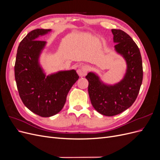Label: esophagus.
Wrapping results in <instances>:
<instances>
[{
    "label": "esophagus",
    "mask_w": 160,
    "mask_h": 160,
    "mask_svg": "<svg viewBox=\"0 0 160 160\" xmlns=\"http://www.w3.org/2000/svg\"><path fill=\"white\" fill-rule=\"evenodd\" d=\"M89 70V67L87 65H84L80 67V68L77 70V72H78L79 76L83 77L87 75Z\"/></svg>",
    "instance_id": "obj_1"
}]
</instances>
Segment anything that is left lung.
I'll return each mask as SVG.
<instances>
[{
    "mask_svg": "<svg viewBox=\"0 0 160 160\" xmlns=\"http://www.w3.org/2000/svg\"><path fill=\"white\" fill-rule=\"evenodd\" d=\"M115 50L126 61L127 69L123 79L115 85L105 84L94 72L85 77L89 81L88 92L94 109L105 116L122 113L134 103L143 80L141 53L133 40L120 29L111 30Z\"/></svg>",
    "mask_w": 160,
    "mask_h": 160,
    "instance_id": "obj_1",
    "label": "left lung"
}]
</instances>
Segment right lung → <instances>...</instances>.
Listing matches in <instances>:
<instances>
[{"label":"right lung","mask_w":160,"mask_h":160,"mask_svg":"<svg viewBox=\"0 0 160 160\" xmlns=\"http://www.w3.org/2000/svg\"><path fill=\"white\" fill-rule=\"evenodd\" d=\"M51 29L37 28L28 32L17 49L14 77L19 96L26 107L43 118L58 113L79 75L75 70L59 71L46 76L38 59L46 41L37 40Z\"/></svg>","instance_id":"1"}]
</instances>
